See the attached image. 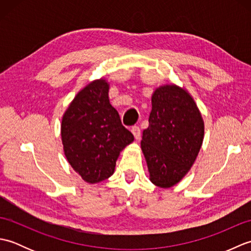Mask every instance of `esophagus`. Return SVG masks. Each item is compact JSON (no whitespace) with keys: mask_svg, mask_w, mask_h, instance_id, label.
<instances>
[{"mask_svg":"<svg viewBox=\"0 0 251 251\" xmlns=\"http://www.w3.org/2000/svg\"><path fill=\"white\" fill-rule=\"evenodd\" d=\"M131 132H132V135H134V137H135V139H136V140L140 139V137H141V131H140V128H139V127H138V126L131 127Z\"/></svg>","mask_w":251,"mask_h":251,"instance_id":"1","label":"esophagus"}]
</instances>
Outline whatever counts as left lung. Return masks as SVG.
<instances>
[{
	"label": "left lung",
	"instance_id": "1",
	"mask_svg": "<svg viewBox=\"0 0 251 251\" xmlns=\"http://www.w3.org/2000/svg\"><path fill=\"white\" fill-rule=\"evenodd\" d=\"M204 131L201 114L188 90L175 84L154 90L141 140L151 182L163 189L180 182L199 155Z\"/></svg>",
	"mask_w": 251,
	"mask_h": 251
}]
</instances>
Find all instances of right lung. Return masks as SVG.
Listing matches in <instances>:
<instances>
[{"instance_id":"add662e5","label":"right lung","mask_w":251,"mask_h":251,"mask_svg":"<svg viewBox=\"0 0 251 251\" xmlns=\"http://www.w3.org/2000/svg\"><path fill=\"white\" fill-rule=\"evenodd\" d=\"M106 79L88 83L79 90L61 120V141L67 161L85 182L111 177L120 153L134 141L109 100Z\"/></svg>"}]
</instances>
